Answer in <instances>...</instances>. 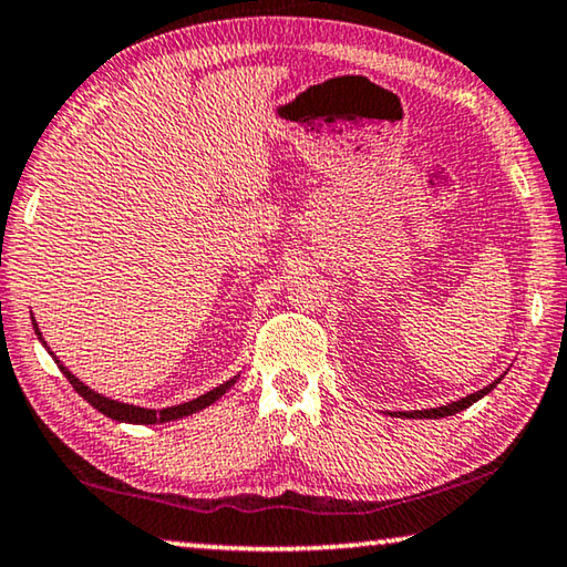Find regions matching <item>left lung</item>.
I'll list each match as a JSON object with an SVG mask.
<instances>
[{
    "label": "left lung",
    "mask_w": 567,
    "mask_h": 567,
    "mask_svg": "<svg viewBox=\"0 0 567 567\" xmlns=\"http://www.w3.org/2000/svg\"><path fill=\"white\" fill-rule=\"evenodd\" d=\"M502 379H497L494 383H489L487 389H482L477 393H470V396H464L454 403H446V406H439V409H426V411H396L401 419H444V416H454V413H460L464 409H470L474 401H480L482 396H487V393L497 385Z\"/></svg>",
    "instance_id": "obj_1"
}]
</instances>
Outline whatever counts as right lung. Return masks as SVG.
Returning a JSON list of instances; mask_svg holds the SVG:
<instances>
[{"label":"right lung","instance_id":"obj_1","mask_svg":"<svg viewBox=\"0 0 567 567\" xmlns=\"http://www.w3.org/2000/svg\"><path fill=\"white\" fill-rule=\"evenodd\" d=\"M34 326V332H38L40 336V330H38V322H32ZM40 340H42V336H40ZM48 348V346H44ZM52 355V353H50ZM55 358V355H52ZM55 363H58V368L62 373H65V379L73 383V389L80 393V396H83L90 406L93 409H97L101 413H105L107 419H115V421H125V424H164V421H174V419H184V416H188V413H196V411H202V409H206V406H212L214 401H219L224 393H227L231 385L237 383V375L235 379H229L227 383H221V385H217V389H212V391H206L204 396H199V399H194V401H186V403H178V406H168V409H161V411H154V409H141V406H131V403H121V401H113V399H105V396H101V393H95V391H90L85 383H80L73 373L68 371L65 365H62L58 358H55Z\"/></svg>","mask_w":567,"mask_h":567}]
</instances>
